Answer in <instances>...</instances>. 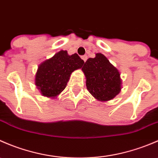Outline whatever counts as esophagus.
I'll list each match as a JSON object with an SVG mask.
<instances>
[{"label":"esophagus","instance_id":"esophagus-1","mask_svg":"<svg viewBox=\"0 0 158 158\" xmlns=\"http://www.w3.org/2000/svg\"><path fill=\"white\" fill-rule=\"evenodd\" d=\"M87 57H88V56H87L86 55L82 56V60H83V61H84V62L86 61V60H87Z\"/></svg>","mask_w":158,"mask_h":158}]
</instances>
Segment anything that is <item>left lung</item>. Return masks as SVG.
<instances>
[{"mask_svg": "<svg viewBox=\"0 0 158 158\" xmlns=\"http://www.w3.org/2000/svg\"><path fill=\"white\" fill-rule=\"evenodd\" d=\"M86 78V87L91 95L102 102L109 101L120 92V73L102 53L87 60L82 68Z\"/></svg>", "mask_w": 158, "mask_h": 158, "instance_id": "obj_1", "label": "left lung"}]
</instances>
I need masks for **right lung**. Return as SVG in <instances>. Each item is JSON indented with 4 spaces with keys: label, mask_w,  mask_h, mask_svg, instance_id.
<instances>
[{
    "label": "right lung",
    "mask_w": 158,
    "mask_h": 158,
    "mask_svg": "<svg viewBox=\"0 0 158 158\" xmlns=\"http://www.w3.org/2000/svg\"><path fill=\"white\" fill-rule=\"evenodd\" d=\"M83 64L78 54L69 56L66 50H60L40 64L35 84L44 96L54 98L66 88L72 73L82 68Z\"/></svg>",
    "instance_id": "add662e5"
}]
</instances>
